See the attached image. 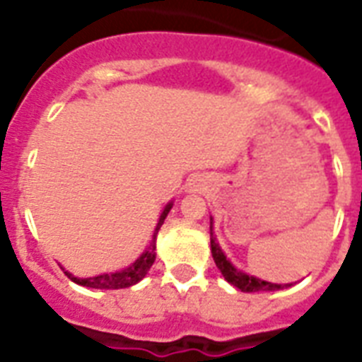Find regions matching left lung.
Here are the masks:
<instances>
[{
    "label": "left lung",
    "mask_w": 362,
    "mask_h": 362,
    "mask_svg": "<svg viewBox=\"0 0 362 362\" xmlns=\"http://www.w3.org/2000/svg\"><path fill=\"white\" fill-rule=\"evenodd\" d=\"M210 247H212V257H214L216 267L221 270V274L229 284H233L235 287H238L240 291L244 293H257V291H278V289H284V287H289L291 284H270V281L259 280V278H253V276L246 274V272H240L229 263V259L223 255L220 244L216 242L214 233H212V221H210Z\"/></svg>",
    "instance_id": "obj_1"
}]
</instances>
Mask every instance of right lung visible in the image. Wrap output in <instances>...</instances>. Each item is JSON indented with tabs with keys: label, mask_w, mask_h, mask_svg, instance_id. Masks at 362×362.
I'll return each mask as SVG.
<instances>
[{
	"label": "right lung",
	"mask_w": 362,
	"mask_h": 362,
	"mask_svg": "<svg viewBox=\"0 0 362 362\" xmlns=\"http://www.w3.org/2000/svg\"><path fill=\"white\" fill-rule=\"evenodd\" d=\"M173 209V204H167L165 210L161 212L159 216V221H158V227H156V231H153V238L150 242V246L144 253H142L141 257L136 259L135 263L127 267V269L120 270V272H110V274H99V276H93V278H76V276L69 274V272H65L67 278L78 284V286H84V287H92V289H124V287H129V286H135L136 281H141L146 272L150 270V267L156 261V235H158L159 227L163 226L165 218L169 214V210Z\"/></svg>",
	"instance_id": "add662e5"
}]
</instances>
